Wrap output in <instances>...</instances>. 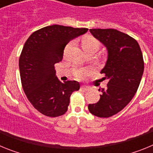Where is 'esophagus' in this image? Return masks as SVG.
Returning <instances> with one entry per match:
<instances>
[{"instance_id":"obj_1","label":"esophagus","mask_w":153,"mask_h":153,"mask_svg":"<svg viewBox=\"0 0 153 153\" xmlns=\"http://www.w3.org/2000/svg\"><path fill=\"white\" fill-rule=\"evenodd\" d=\"M80 90H84V91H87V90H90V87H88V86H80Z\"/></svg>"}]
</instances>
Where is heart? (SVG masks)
<instances>
[{
	"label": "heart",
	"mask_w": 153,
	"mask_h": 153,
	"mask_svg": "<svg viewBox=\"0 0 153 153\" xmlns=\"http://www.w3.org/2000/svg\"><path fill=\"white\" fill-rule=\"evenodd\" d=\"M81 43H82V47H83L84 51H90V50H97V51L100 46V41L94 36H90V35H86L84 37H83V39L81 40ZM73 44H74L73 42H70L69 44H67V46L64 48V51H63L64 54H67V53L68 52L70 47H72ZM89 74H90V70H87V69H79V70H76L74 75L78 79H83Z\"/></svg>",
	"instance_id": "heart-1"
}]
</instances>
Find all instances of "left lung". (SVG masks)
<instances>
[{
  "mask_svg": "<svg viewBox=\"0 0 153 153\" xmlns=\"http://www.w3.org/2000/svg\"><path fill=\"white\" fill-rule=\"evenodd\" d=\"M90 33L106 46L108 58L101 74L107 79L106 88L97 103L89 104L90 113L107 118L120 112L137 91L144 70V61L138 42L115 29H90Z\"/></svg>",
  "mask_w": 153,
  "mask_h": 153,
  "instance_id": "8db88e82",
  "label": "left lung"
}]
</instances>
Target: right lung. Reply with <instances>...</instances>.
I'll return each mask as SVG.
<instances>
[{
  "label": "right lung",
  "mask_w": 153,
  "mask_h": 153,
  "mask_svg": "<svg viewBox=\"0 0 153 153\" xmlns=\"http://www.w3.org/2000/svg\"><path fill=\"white\" fill-rule=\"evenodd\" d=\"M87 30L54 24L36 30L25 42L19 59L21 84L28 100L42 114L50 117L63 115L70 95L79 90L75 80L61 83L56 76L54 65L63 59L65 46Z\"/></svg>",
  "instance_id": "obj_1"
}]
</instances>
